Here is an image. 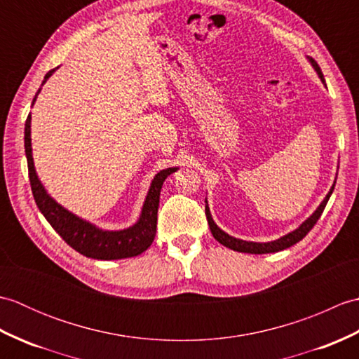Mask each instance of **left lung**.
I'll list each match as a JSON object with an SVG mask.
<instances>
[{"label": "left lung", "mask_w": 359, "mask_h": 359, "mask_svg": "<svg viewBox=\"0 0 359 359\" xmlns=\"http://www.w3.org/2000/svg\"><path fill=\"white\" fill-rule=\"evenodd\" d=\"M310 65L313 66V69L316 71L318 77L321 79V81L325 85V80H324V75L321 72V67L318 66V63L315 62L313 58L311 57H307ZM334 184H337V180L333 182V185L330 188V191L327 193L325 199L321 202V205L315 210L313 215H311L310 217H307L304 222L296 228V230H293L292 233H288L285 236H282V238L276 239V241H271V242H250V241H242V239H238V238H233V236H230L228 233H225L224 230H220V228L216 225L215 220H212L211 217V212H210V207H208V202L207 199H205V215H207V220H208V225H210V230H211V234L215 236V239L222 243L224 247L230 248V250H234V251H239V253H251V255H265V253H276V251H280V250H285L288 247L294 245V243H297L299 241H302L304 238H306L307 233L311 230V228L315 226V224L318 222V219L321 217L323 211L325 208L327 202H329L330 196L333 193L334 189Z\"/></svg>", "instance_id": "8db88e82"}]
</instances>
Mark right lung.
Instances as JSON below:
<instances>
[{
  "mask_svg": "<svg viewBox=\"0 0 359 359\" xmlns=\"http://www.w3.org/2000/svg\"><path fill=\"white\" fill-rule=\"evenodd\" d=\"M57 69L58 67L44 75L41 86ZM40 90L41 88L38 89L36 95L40 94ZM36 95L34 98L32 106L36 100ZM30 118L32 117L29 114L25 126V149L29 168V180L30 187H32V194L36 202V207L40 208L41 215L52 225L53 230L62 236L67 245H71L80 255L93 259H100V261H116V259L134 257L142 255L144 250H148L156 238L160 189H162V185L168 175L177 171L179 168H166V170H162L154 175V179L151 182L149 191L147 194V199L143 202L140 217L133 226L125 228V230H102V228L95 226L94 224L88 222V220L79 217L69 210L62 207V205L55 199H52L48 191H46V188L43 187L40 179H38L34 166L32 139H30Z\"/></svg>",
  "mask_w": 359,
  "mask_h": 359,
  "instance_id": "right-lung-1",
  "label": "right lung"
}]
</instances>
